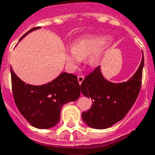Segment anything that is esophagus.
<instances>
[{
	"label": "esophagus",
	"mask_w": 155,
	"mask_h": 155,
	"mask_svg": "<svg viewBox=\"0 0 155 155\" xmlns=\"http://www.w3.org/2000/svg\"><path fill=\"white\" fill-rule=\"evenodd\" d=\"M84 79V75H79V76H78V82H79L80 84H81V83L83 82Z\"/></svg>",
	"instance_id": "34e87169"
}]
</instances>
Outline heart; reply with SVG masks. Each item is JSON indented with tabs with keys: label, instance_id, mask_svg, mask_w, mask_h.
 <instances>
[{
	"label": "heart",
	"instance_id": "1",
	"mask_svg": "<svg viewBox=\"0 0 155 155\" xmlns=\"http://www.w3.org/2000/svg\"><path fill=\"white\" fill-rule=\"evenodd\" d=\"M108 38L102 35H87L81 37L66 49L65 52L66 66L71 71L79 68L84 58L88 57L87 62L90 66H97L102 61L105 52V45Z\"/></svg>",
	"mask_w": 155,
	"mask_h": 155
}]
</instances>
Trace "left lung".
Instances as JSON below:
<instances>
[{
	"mask_svg": "<svg viewBox=\"0 0 155 155\" xmlns=\"http://www.w3.org/2000/svg\"><path fill=\"white\" fill-rule=\"evenodd\" d=\"M144 56L137 71L130 80L112 83L104 79L98 66L85 76L81 92L93 100L91 107L82 113V119L89 127L106 129L124 118L138 97L142 81Z\"/></svg>",
	"mask_w": 155,
	"mask_h": 155,
	"instance_id": "left-lung-1",
	"label": "left lung"
}]
</instances>
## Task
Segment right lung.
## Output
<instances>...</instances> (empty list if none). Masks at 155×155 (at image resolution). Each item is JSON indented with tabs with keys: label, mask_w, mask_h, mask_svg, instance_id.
I'll list each match as a JSON object with an SVG mask.
<instances>
[{
	"label": "right lung",
	"mask_w": 155,
	"mask_h": 155,
	"mask_svg": "<svg viewBox=\"0 0 155 155\" xmlns=\"http://www.w3.org/2000/svg\"><path fill=\"white\" fill-rule=\"evenodd\" d=\"M39 28L35 27L28 33ZM11 84L15 103L19 113L33 127L38 129H48L60 121L63 105L75 101L81 94V86L76 75L61 73L55 80L42 85L25 84L10 68Z\"/></svg>",
	"instance_id": "obj_1"
}]
</instances>
